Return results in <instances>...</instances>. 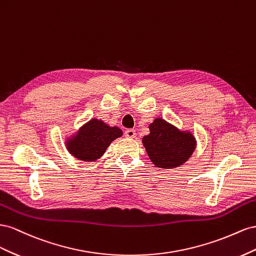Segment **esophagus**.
I'll list each match as a JSON object with an SVG mask.
<instances>
[{
    "instance_id": "esophagus-1",
    "label": "esophagus",
    "mask_w": 256,
    "mask_h": 256,
    "mask_svg": "<svg viewBox=\"0 0 256 256\" xmlns=\"http://www.w3.org/2000/svg\"><path fill=\"white\" fill-rule=\"evenodd\" d=\"M124 135H126V137H128V138H135L136 137V130H132V128L126 130V132H124Z\"/></svg>"
}]
</instances>
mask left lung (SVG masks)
Wrapping results in <instances>:
<instances>
[{"instance_id": "8db88e82", "label": "left lung", "mask_w": 256, "mask_h": 256, "mask_svg": "<svg viewBox=\"0 0 256 256\" xmlns=\"http://www.w3.org/2000/svg\"><path fill=\"white\" fill-rule=\"evenodd\" d=\"M150 134L142 138V144L151 162L165 170L179 167L190 158L196 142L190 132H181L165 120L156 118L149 126Z\"/></svg>"}]
</instances>
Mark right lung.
<instances>
[{
  "instance_id": "1",
  "label": "right lung",
  "mask_w": 256,
  "mask_h": 256,
  "mask_svg": "<svg viewBox=\"0 0 256 256\" xmlns=\"http://www.w3.org/2000/svg\"><path fill=\"white\" fill-rule=\"evenodd\" d=\"M121 136L119 128H112L102 120L92 119L70 138L66 147L75 158L92 162L103 156L112 142Z\"/></svg>"
}]
</instances>
